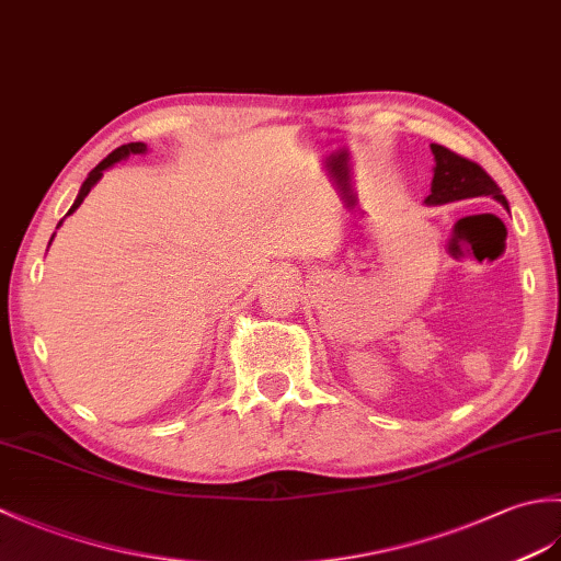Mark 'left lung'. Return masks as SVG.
Segmentation results:
<instances>
[{"label": "left lung", "instance_id": "obj_1", "mask_svg": "<svg viewBox=\"0 0 561 561\" xmlns=\"http://www.w3.org/2000/svg\"><path fill=\"white\" fill-rule=\"evenodd\" d=\"M432 153H434L436 165H434L432 195L424 199L426 205H448V202H458V199L490 197L508 209V202L502 195V187L492 181L490 173H486L482 165L465 157H458L456 151H450L440 145H432Z\"/></svg>", "mask_w": 561, "mask_h": 561}]
</instances>
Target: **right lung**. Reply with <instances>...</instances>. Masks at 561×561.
I'll use <instances>...</instances> for the list:
<instances>
[{
	"mask_svg": "<svg viewBox=\"0 0 561 561\" xmlns=\"http://www.w3.org/2000/svg\"><path fill=\"white\" fill-rule=\"evenodd\" d=\"M129 153H147V145H141V141H129V145H123V147H117L115 151H111L108 157H105V159H103V161L96 165V169H93V171L89 173L87 181H83V185H81V190H79V195H77V199H75V205H71V209L67 211V217H69L71 211H77V207L81 205L83 197H87V195L91 193V187L101 181L103 171H105V169H111L113 163H117V161L127 159ZM59 224H62V221H59ZM59 224H57V229H59Z\"/></svg>",
	"mask_w": 561,
	"mask_h": 561,
	"instance_id": "obj_1",
	"label": "right lung"
}]
</instances>
